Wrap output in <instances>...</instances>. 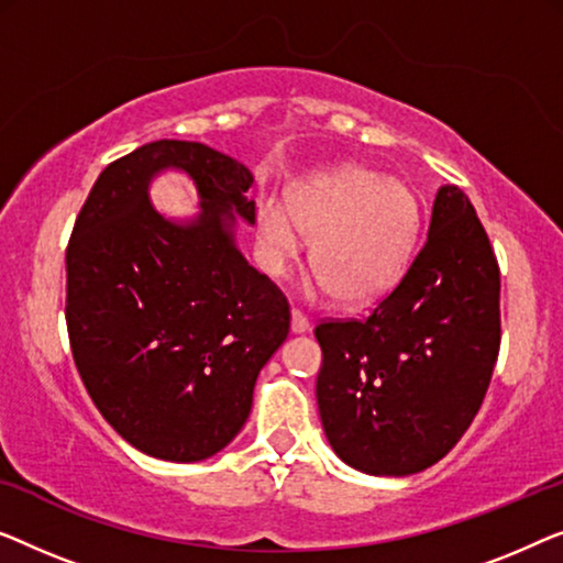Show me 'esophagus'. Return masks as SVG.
Wrapping results in <instances>:
<instances>
[{
  "label": "esophagus",
  "instance_id": "esophagus-1",
  "mask_svg": "<svg viewBox=\"0 0 563 563\" xmlns=\"http://www.w3.org/2000/svg\"><path fill=\"white\" fill-rule=\"evenodd\" d=\"M290 329L296 331V334H303V331L311 329V321H308V316L300 313L298 308H292V311H290Z\"/></svg>",
  "mask_w": 563,
  "mask_h": 563
}]
</instances>
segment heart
Listing matches in <instances>:
<instances>
[{
	"label": "heart",
	"instance_id": "b5f03b06",
	"mask_svg": "<svg viewBox=\"0 0 563 563\" xmlns=\"http://www.w3.org/2000/svg\"><path fill=\"white\" fill-rule=\"evenodd\" d=\"M418 232V203L400 180L364 168L323 170L290 194L288 211L263 203L255 219L257 260L280 275L313 240L311 260L319 290L344 303L377 298L406 267Z\"/></svg>",
	"mask_w": 563,
	"mask_h": 563
}]
</instances>
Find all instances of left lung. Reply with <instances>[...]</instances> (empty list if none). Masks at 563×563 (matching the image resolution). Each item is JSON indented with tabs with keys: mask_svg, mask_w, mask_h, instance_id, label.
<instances>
[{
	"mask_svg": "<svg viewBox=\"0 0 563 563\" xmlns=\"http://www.w3.org/2000/svg\"><path fill=\"white\" fill-rule=\"evenodd\" d=\"M316 400L336 456L406 477L446 456L485 400L500 352V267L477 211L441 186L429 236L362 319L316 327Z\"/></svg>",
	"mask_w": 563,
	"mask_h": 563,
	"instance_id": "left-lung-1",
	"label": "left lung"
}]
</instances>
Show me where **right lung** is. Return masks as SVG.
Segmentation results:
<instances>
[{
  "label": "right lung",
  "mask_w": 563,
  "mask_h": 563,
  "mask_svg": "<svg viewBox=\"0 0 563 563\" xmlns=\"http://www.w3.org/2000/svg\"><path fill=\"white\" fill-rule=\"evenodd\" d=\"M191 175L202 199L186 225L146 188ZM252 173L201 142L157 140L109 163L66 250L70 352L93 406L142 454L201 462L242 431L260 369L285 342L290 306L234 244L255 224Z\"/></svg>",
  "instance_id": "obj_1"
}]
</instances>
